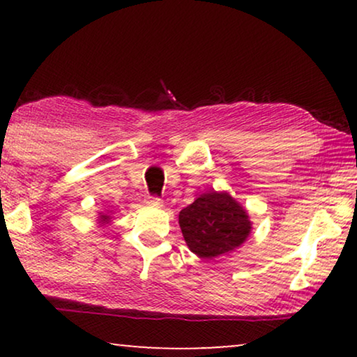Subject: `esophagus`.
Returning <instances> with one entry per match:
<instances>
[{
  "label": "esophagus",
  "mask_w": 357,
  "mask_h": 357,
  "mask_svg": "<svg viewBox=\"0 0 357 357\" xmlns=\"http://www.w3.org/2000/svg\"><path fill=\"white\" fill-rule=\"evenodd\" d=\"M146 203H148V206H153V208H162L164 206V202L159 197H148Z\"/></svg>",
  "instance_id": "1"
}]
</instances>
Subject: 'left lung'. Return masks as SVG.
<instances>
[{"instance_id":"left-lung-1","label":"left lung","mask_w":357,"mask_h":357,"mask_svg":"<svg viewBox=\"0 0 357 357\" xmlns=\"http://www.w3.org/2000/svg\"><path fill=\"white\" fill-rule=\"evenodd\" d=\"M178 224L190 250L204 260L236 250L252 231L247 211L226 192L203 193L180 211Z\"/></svg>"}]
</instances>
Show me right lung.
<instances>
[{"label":"right lung","mask_w":357,"mask_h":357,"mask_svg":"<svg viewBox=\"0 0 357 357\" xmlns=\"http://www.w3.org/2000/svg\"><path fill=\"white\" fill-rule=\"evenodd\" d=\"M99 221L104 224V222H109L110 221V216L109 214H104V213H100V216H99Z\"/></svg>","instance_id":"1"}]
</instances>
